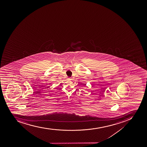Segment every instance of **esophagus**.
I'll use <instances>...</instances> for the list:
<instances>
[{
  "instance_id": "1",
  "label": "esophagus",
  "mask_w": 147,
  "mask_h": 147,
  "mask_svg": "<svg viewBox=\"0 0 147 147\" xmlns=\"http://www.w3.org/2000/svg\"><path fill=\"white\" fill-rule=\"evenodd\" d=\"M68 79H69V80H70V79H71V78H68Z\"/></svg>"
}]
</instances>
